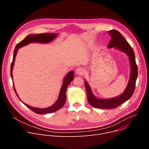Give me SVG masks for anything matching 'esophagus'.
<instances>
[{
    "label": "esophagus",
    "instance_id": "esophagus-1",
    "mask_svg": "<svg viewBox=\"0 0 149 149\" xmlns=\"http://www.w3.org/2000/svg\"><path fill=\"white\" fill-rule=\"evenodd\" d=\"M84 70L82 68H78L75 71V73L79 75H82L84 74Z\"/></svg>",
    "mask_w": 149,
    "mask_h": 149
}]
</instances>
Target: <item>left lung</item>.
Returning a JSON list of instances; mask_svg holds the SVG:
<instances>
[{"instance_id":"left-lung-1","label":"left lung","mask_w":149,"mask_h":149,"mask_svg":"<svg viewBox=\"0 0 149 149\" xmlns=\"http://www.w3.org/2000/svg\"><path fill=\"white\" fill-rule=\"evenodd\" d=\"M109 33L111 35V39L108 45V48L115 47L123 51L129 56L131 64V75L129 84L124 92L120 96L111 99L103 100L95 98L91 92L89 85L86 81H85L88 101L93 107L97 109H115L130 99L134 92L138 74V68L136 62L134 52L130 45L123 36L121 33L117 30H111Z\"/></svg>"}]
</instances>
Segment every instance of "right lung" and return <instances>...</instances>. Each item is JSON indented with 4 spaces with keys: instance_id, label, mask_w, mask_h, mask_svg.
<instances>
[{
    "instance_id": "obj_1",
    "label": "right lung",
    "mask_w": 149,
    "mask_h": 149,
    "mask_svg": "<svg viewBox=\"0 0 149 149\" xmlns=\"http://www.w3.org/2000/svg\"><path fill=\"white\" fill-rule=\"evenodd\" d=\"M56 35H57V34L48 33H40V34H36V35H29L27 36L24 40L20 41L19 43H18L16 45V46L15 48V50H14L13 60H12L11 66H10V75H11L12 79H13V76H12L13 67L14 65L15 56H16V53L17 52V49L19 48L22 47L24 46H25L30 43H32V42L48 43V42H49L51 40H52L55 38V36ZM74 73L73 71H71L67 75V76L65 77L64 81H63V82L62 85L58 99L56 101V102L53 105L51 106V107L46 108V109H38V108H35V107H31V106L27 105L25 103H24V104L27 107H28L29 109H31L32 111H33V112H35L36 114H48V113L55 112L56 111L61 109L63 106V105L65 104V102L66 101V90L68 86V85L74 79ZM13 88H14V91H15L16 95L19 98L14 87H13ZM19 99L20 100V99L19 98Z\"/></svg>"
}]
</instances>
